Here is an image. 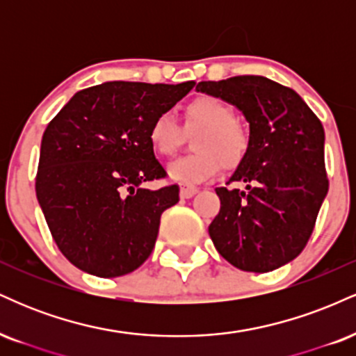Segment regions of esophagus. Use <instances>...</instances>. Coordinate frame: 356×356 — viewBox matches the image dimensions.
<instances>
[{
    "instance_id": "34e87169",
    "label": "esophagus",
    "mask_w": 356,
    "mask_h": 356,
    "mask_svg": "<svg viewBox=\"0 0 356 356\" xmlns=\"http://www.w3.org/2000/svg\"><path fill=\"white\" fill-rule=\"evenodd\" d=\"M199 192V189L197 187H194V186H182L181 187V192H179V194H181V197L182 199H191L192 195H195Z\"/></svg>"
}]
</instances>
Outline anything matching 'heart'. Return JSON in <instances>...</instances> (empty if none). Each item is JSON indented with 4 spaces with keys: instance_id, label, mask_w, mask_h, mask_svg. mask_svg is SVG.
<instances>
[{
    "instance_id": "obj_1",
    "label": "heart",
    "mask_w": 356,
    "mask_h": 356,
    "mask_svg": "<svg viewBox=\"0 0 356 356\" xmlns=\"http://www.w3.org/2000/svg\"><path fill=\"white\" fill-rule=\"evenodd\" d=\"M187 124L204 125L195 138L199 152L184 155L167 167L170 181L201 184L209 181L220 165H238L248 150V136L238 122L231 105L216 97H197L186 108ZM147 140L161 157L174 154L179 140V124L170 112H161L147 129Z\"/></svg>"
}]
</instances>
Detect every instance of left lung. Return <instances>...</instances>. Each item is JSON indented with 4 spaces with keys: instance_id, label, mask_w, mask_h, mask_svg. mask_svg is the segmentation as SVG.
<instances>
[{
    "instance_id": "obj_1",
    "label": "left lung",
    "mask_w": 356,
    "mask_h": 356,
    "mask_svg": "<svg viewBox=\"0 0 356 356\" xmlns=\"http://www.w3.org/2000/svg\"><path fill=\"white\" fill-rule=\"evenodd\" d=\"M197 92L234 105L249 124L246 155L218 187L209 226L216 249L249 273L277 269L303 251L326 194L325 130L295 90L257 75L201 81Z\"/></svg>"
}]
</instances>
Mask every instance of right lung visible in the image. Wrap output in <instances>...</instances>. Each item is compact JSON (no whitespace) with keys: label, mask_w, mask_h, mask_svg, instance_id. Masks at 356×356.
Segmentation results:
<instances>
[{"label":"right lung","mask_w":356,"mask_h":356,"mask_svg":"<svg viewBox=\"0 0 356 356\" xmlns=\"http://www.w3.org/2000/svg\"><path fill=\"white\" fill-rule=\"evenodd\" d=\"M194 85L105 81L76 92L48 124L36 199L56 246L73 266L117 277L150 256L162 212L179 202V187H144L165 177L147 129Z\"/></svg>","instance_id":"add662e5"}]
</instances>
